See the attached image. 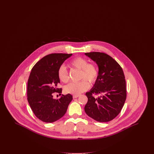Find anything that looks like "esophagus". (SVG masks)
I'll use <instances>...</instances> for the list:
<instances>
[{"label": "esophagus", "mask_w": 154, "mask_h": 154, "mask_svg": "<svg viewBox=\"0 0 154 154\" xmlns=\"http://www.w3.org/2000/svg\"><path fill=\"white\" fill-rule=\"evenodd\" d=\"M79 96V95H73V97L74 99H75V98L78 97Z\"/></svg>", "instance_id": "34e87169"}]
</instances>
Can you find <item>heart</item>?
Returning <instances> with one entry per match:
<instances>
[{"mask_svg":"<svg viewBox=\"0 0 154 154\" xmlns=\"http://www.w3.org/2000/svg\"><path fill=\"white\" fill-rule=\"evenodd\" d=\"M70 65L74 68L80 70V79L82 80L79 82H71L65 87V92L67 94L74 95H79L83 92L87 91L89 87L90 83L93 84L95 82L98 75L99 70L97 66L92 63H88L86 59L81 57H77L70 61ZM58 76L60 81L63 83H66L69 81V75L66 67L61 66L58 70Z\"/></svg>","mask_w":154,"mask_h":154,"instance_id":"1","label":"heart"}]
</instances>
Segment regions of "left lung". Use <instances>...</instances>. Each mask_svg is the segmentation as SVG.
Here are the masks:
<instances>
[{
    "mask_svg": "<svg viewBox=\"0 0 154 154\" xmlns=\"http://www.w3.org/2000/svg\"><path fill=\"white\" fill-rule=\"evenodd\" d=\"M85 55L94 61L99 69L93 87L85 94L88 102L85 112L96 121L109 122L117 116L124 105L126 89L124 72L117 61L105 53L92 52ZM94 94L100 96L95 98Z\"/></svg>",
    "mask_w": 154,
    "mask_h": 154,
    "instance_id": "obj_1",
    "label": "left lung"
}]
</instances>
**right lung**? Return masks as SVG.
Segmentation results:
<instances>
[{
    "mask_svg": "<svg viewBox=\"0 0 154 154\" xmlns=\"http://www.w3.org/2000/svg\"><path fill=\"white\" fill-rule=\"evenodd\" d=\"M72 55L49 54L37 62L31 70L27 86L28 101L36 117L43 122L51 123L62 117L73 99L69 94L59 99L53 98V93H62V89L58 88L59 68Z\"/></svg>",
    "mask_w": 154,
    "mask_h": 154,
    "instance_id": "obj_1",
    "label": "right lung"
}]
</instances>
